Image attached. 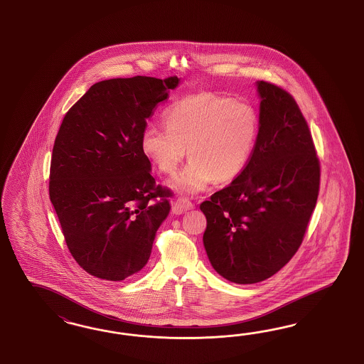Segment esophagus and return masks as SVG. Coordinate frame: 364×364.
<instances>
[{
	"label": "esophagus",
	"mask_w": 364,
	"mask_h": 364,
	"mask_svg": "<svg viewBox=\"0 0 364 364\" xmlns=\"http://www.w3.org/2000/svg\"><path fill=\"white\" fill-rule=\"evenodd\" d=\"M192 208H193V204L187 198H178L172 205V212L175 215H181Z\"/></svg>",
	"instance_id": "obj_1"
}]
</instances>
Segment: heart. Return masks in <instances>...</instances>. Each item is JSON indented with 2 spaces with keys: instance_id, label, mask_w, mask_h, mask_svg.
Returning <instances> with one entry per match:
<instances>
[{
  "instance_id": "1",
  "label": "heart",
  "mask_w": 364,
  "mask_h": 364,
  "mask_svg": "<svg viewBox=\"0 0 364 364\" xmlns=\"http://www.w3.org/2000/svg\"><path fill=\"white\" fill-rule=\"evenodd\" d=\"M166 127L145 125L140 146L163 173L173 175L186 154L192 157L173 183L177 191L196 193L216 178L239 176L254 152L259 116L245 100L198 92L164 110Z\"/></svg>"
}]
</instances>
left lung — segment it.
Here are the masks:
<instances>
[{
    "instance_id": "8db88e82",
    "label": "left lung",
    "mask_w": 364,
    "mask_h": 364,
    "mask_svg": "<svg viewBox=\"0 0 364 364\" xmlns=\"http://www.w3.org/2000/svg\"><path fill=\"white\" fill-rule=\"evenodd\" d=\"M257 90L260 127L248 164L200 204L210 264L236 284L263 282L292 259L319 196V157L296 101L268 81Z\"/></svg>"
}]
</instances>
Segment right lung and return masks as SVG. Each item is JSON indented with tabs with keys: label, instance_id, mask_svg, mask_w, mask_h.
Instances as JSON below:
<instances>
[{
	"label": "right lung",
	"instance_id": "add662e5",
	"mask_svg": "<svg viewBox=\"0 0 364 364\" xmlns=\"http://www.w3.org/2000/svg\"><path fill=\"white\" fill-rule=\"evenodd\" d=\"M176 76L96 82L57 133L49 198L66 245L89 275L120 282L148 263L172 191L157 183L140 139Z\"/></svg>",
	"mask_w": 364,
	"mask_h": 364
}]
</instances>
